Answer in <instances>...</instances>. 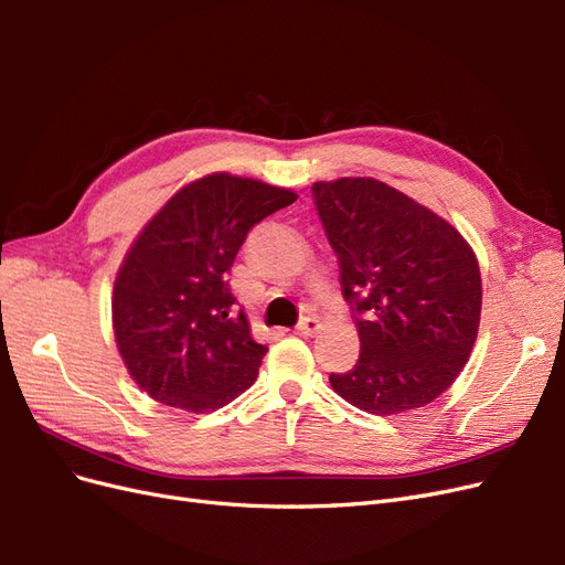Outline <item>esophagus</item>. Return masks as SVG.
Masks as SVG:
<instances>
[{"mask_svg": "<svg viewBox=\"0 0 565 565\" xmlns=\"http://www.w3.org/2000/svg\"><path fill=\"white\" fill-rule=\"evenodd\" d=\"M318 330H320V320L318 318H303L297 324V334L299 337H313Z\"/></svg>", "mask_w": 565, "mask_h": 565, "instance_id": "esophagus-1", "label": "esophagus"}]
</instances>
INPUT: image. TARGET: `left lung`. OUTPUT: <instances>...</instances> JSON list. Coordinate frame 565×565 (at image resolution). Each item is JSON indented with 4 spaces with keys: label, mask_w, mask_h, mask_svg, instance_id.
Segmentation results:
<instances>
[{
    "label": "left lung",
    "mask_w": 565,
    "mask_h": 565,
    "mask_svg": "<svg viewBox=\"0 0 565 565\" xmlns=\"http://www.w3.org/2000/svg\"><path fill=\"white\" fill-rule=\"evenodd\" d=\"M355 313L358 363L330 384L370 415H401L450 388L481 322V270L446 218L377 179L313 183Z\"/></svg>",
    "instance_id": "obj_1"
}]
</instances>
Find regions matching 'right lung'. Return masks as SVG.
Returning a JSON list of instances; mask_svg holds the SVG:
<instances>
[{
    "label": "right lung",
    "instance_id": "1",
    "mask_svg": "<svg viewBox=\"0 0 565 565\" xmlns=\"http://www.w3.org/2000/svg\"><path fill=\"white\" fill-rule=\"evenodd\" d=\"M297 200L226 172L169 198L129 247L113 289L117 351L152 401L212 413L247 391L266 347L226 280L252 226Z\"/></svg>",
    "mask_w": 565,
    "mask_h": 565
}]
</instances>
